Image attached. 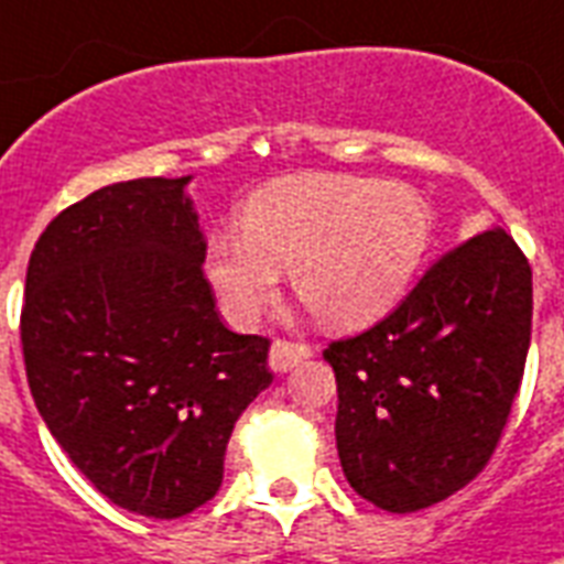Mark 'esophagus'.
I'll use <instances>...</instances> for the list:
<instances>
[{
  "mask_svg": "<svg viewBox=\"0 0 564 564\" xmlns=\"http://www.w3.org/2000/svg\"><path fill=\"white\" fill-rule=\"evenodd\" d=\"M311 357V346H305V343H291V339H276L271 346V357H268V362H271L273 371H288L293 369L296 362L308 360Z\"/></svg>",
  "mask_w": 564,
  "mask_h": 564,
  "instance_id": "obj_1",
  "label": "esophagus"
}]
</instances>
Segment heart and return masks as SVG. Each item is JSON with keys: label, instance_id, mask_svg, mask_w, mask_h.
Here are the masks:
<instances>
[{"label": "heart", "instance_id": "1", "mask_svg": "<svg viewBox=\"0 0 564 564\" xmlns=\"http://www.w3.org/2000/svg\"><path fill=\"white\" fill-rule=\"evenodd\" d=\"M432 245V209L415 189L355 175H296L253 193L241 232L207 241V276L225 314L253 325L282 271L334 332L383 319L415 285Z\"/></svg>", "mask_w": 564, "mask_h": 564}]
</instances>
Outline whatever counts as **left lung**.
<instances>
[{
    "label": "left lung",
    "mask_w": 564,
    "mask_h": 564,
    "mask_svg": "<svg viewBox=\"0 0 564 564\" xmlns=\"http://www.w3.org/2000/svg\"><path fill=\"white\" fill-rule=\"evenodd\" d=\"M530 316L528 256L490 227L441 256L375 328L325 348L357 496L415 513L487 467L522 386Z\"/></svg>",
    "instance_id": "1"
}]
</instances>
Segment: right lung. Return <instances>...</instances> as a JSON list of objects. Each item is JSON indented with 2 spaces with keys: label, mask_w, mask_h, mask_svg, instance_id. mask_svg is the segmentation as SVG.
I'll list each match as a JSON object with an SVG mask.
<instances>
[{
  "label": "right lung",
  "mask_w": 564,
  "mask_h": 564,
  "mask_svg": "<svg viewBox=\"0 0 564 564\" xmlns=\"http://www.w3.org/2000/svg\"><path fill=\"white\" fill-rule=\"evenodd\" d=\"M184 178H134L65 207L22 302L42 421L106 499L149 519L207 505L239 415L273 380L271 339L232 334L204 279Z\"/></svg>",
  "instance_id": "add662e5"
}]
</instances>
